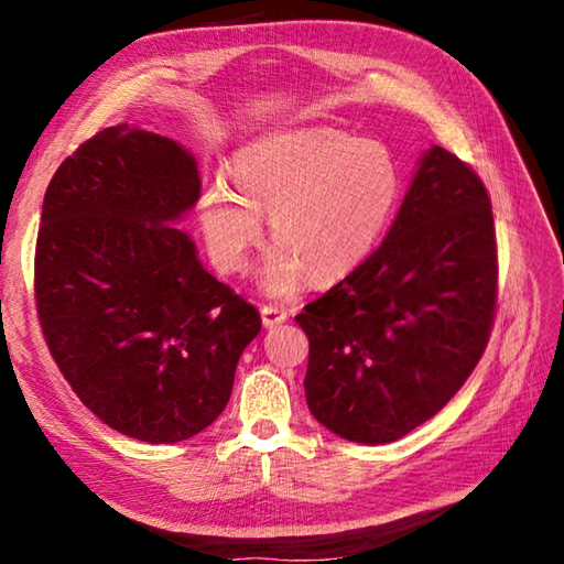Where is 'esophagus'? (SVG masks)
Here are the masks:
<instances>
[{
	"label": "esophagus",
	"instance_id": "34e87169",
	"mask_svg": "<svg viewBox=\"0 0 564 564\" xmlns=\"http://www.w3.org/2000/svg\"><path fill=\"white\" fill-rule=\"evenodd\" d=\"M261 318H263L265 328H273V326H281V323L289 318V311L281 308V305L265 303V305H261Z\"/></svg>",
	"mask_w": 564,
	"mask_h": 564
}]
</instances>
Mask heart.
I'll return each instance as SVG.
<instances>
[{
  "mask_svg": "<svg viewBox=\"0 0 564 564\" xmlns=\"http://www.w3.org/2000/svg\"><path fill=\"white\" fill-rule=\"evenodd\" d=\"M400 166L386 144L340 129H291L238 151L231 176L204 188L202 224L214 259L241 269L271 214L273 251L263 265L271 293H291L303 273L338 281L373 253L395 214Z\"/></svg>",
  "mask_w": 564,
  "mask_h": 564,
  "instance_id": "1",
  "label": "heart"
}]
</instances>
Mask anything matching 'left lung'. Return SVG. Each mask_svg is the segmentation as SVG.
Returning <instances> with one entry per match:
<instances>
[{
	"mask_svg": "<svg viewBox=\"0 0 564 564\" xmlns=\"http://www.w3.org/2000/svg\"><path fill=\"white\" fill-rule=\"evenodd\" d=\"M498 308L488 188L433 147L373 253L295 316L305 400L352 443H393L443 410L482 358Z\"/></svg>",
	"mask_w": 564,
	"mask_h": 564,
	"instance_id": "1",
	"label": "left lung"
}]
</instances>
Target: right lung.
<instances>
[{"label": "right lung", "mask_w": 564, "mask_h": 564, "mask_svg": "<svg viewBox=\"0 0 564 564\" xmlns=\"http://www.w3.org/2000/svg\"><path fill=\"white\" fill-rule=\"evenodd\" d=\"M198 191L186 149L119 123L62 161L36 236V316L54 362L94 415L154 445L224 413L261 330L259 311L171 226Z\"/></svg>", "instance_id": "1"}]
</instances>
